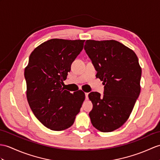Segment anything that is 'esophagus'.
I'll return each instance as SVG.
<instances>
[{"mask_svg": "<svg viewBox=\"0 0 160 160\" xmlns=\"http://www.w3.org/2000/svg\"><path fill=\"white\" fill-rule=\"evenodd\" d=\"M85 98H86V99H88V92H85Z\"/></svg>", "mask_w": 160, "mask_h": 160, "instance_id": "esophagus-1", "label": "esophagus"}]
</instances>
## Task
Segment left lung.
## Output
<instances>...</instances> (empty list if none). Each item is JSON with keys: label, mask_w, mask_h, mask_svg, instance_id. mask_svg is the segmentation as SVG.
Wrapping results in <instances>:
<instances>
[{"label": "left lung", "mask_w": 160, "mask_h": 160, "mask_svg": "<svg viewBox=\"0 0 160 160\" xmlns=\"http://www.w3.org/2000/svg\"><path fill=\"white\" fill-rule=\"evenodd\" d=\"M84 50L96 78L103 81V95L91 92L92 125L102 132L119 128L128 119L140 92L142 70L134 52L115 40H87Z\"/></svg>", "instance_id": "1"}]
</instances>
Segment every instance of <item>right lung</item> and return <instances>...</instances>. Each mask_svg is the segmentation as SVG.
<instances>
[{
	"instance_id": "1",
	"label": "right lung",
	"mask_w": 160,
	"mask_h": 160,
	"mask_svg": "<svg viewBox=\"0 0 160 160\" xmlns=\"http://www.w3.org/2000/svg\"><path fill=\"white\" fill-rule=\"evenodd\" d=\"M84 42L50 39L29 57L24 70L28 104L36 118L52 130L71 127L85 99L82 91L70 93L62 87Z\"/></svg>"
}]
</instances>
